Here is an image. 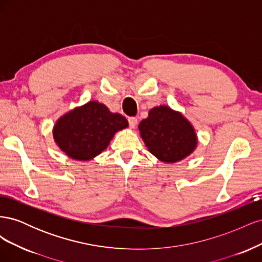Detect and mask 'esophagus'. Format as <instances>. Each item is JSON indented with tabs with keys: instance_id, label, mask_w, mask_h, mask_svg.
Returning <instances> with one entry per match:
<instances>
[{
	"instance_id": "esophagus-1",
	"label": "esophagus",
	"mask_w": 262,
	"mask_h": 262,
	"mask_svg": "<svg viewBox=\"0 0 262 262\" xmlns=\"http://www.w3.org/2000/svg\"><path fill=\"white\" fill-rule=\"evenodd\" d=\"M128 122H129V126L131 129L136 128V125L138 123V119L136 117H129L128 118Z\"/></svg>"
}]
</instances>
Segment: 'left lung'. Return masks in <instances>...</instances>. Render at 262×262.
<instances>
[{
	"label": "left lung",
	"instance_id": "1",
	"mask_svg": "<svg viewBox=\"0 0 262 262\" xmlns=\"http://www.w3.org/2000/svg\"><path fill=\"white\" fill-rule=\"evenodd\" d=\"M139 129L148 150L165 163H176L192 153L196 137L192 125L166 106L155 107Z\"/></svg>",
	"mask_w": 262,
	"mask_h": 262
}]
</instances>
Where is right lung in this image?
Returning a JSON list of instances; mask_svg holds the SVG:
<instances>
[{"label": "right lung", "mask_w": 262, "mask_h": 262, "mask_svg": "<svg viewBox=\"0 0 262 262\" xmlns=\"http://www.w3.org/2000/svg\"><path fill=\"white\" fill-rule=\"evenodd\" d=\"M128 126L126 119L109 112L97 101H90L59 119L53 136L68 156L89 161L104 150L114 134Z\"/></svg>", "instance_id": "1"}]
</instances>
